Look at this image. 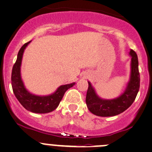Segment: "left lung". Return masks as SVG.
Wrapping results in <instances>:
<instances>
[{"instance_id": "left-lung-1", "label": "left lung", "mask_w": 152, "mask_h": 152, "mask_svg": "<svg viewBox=\"0 0 152 152\" xmlns=\"http://www.w3.org/2000/svg\"><path fill=\"white\" fill-rule=\"evenodd\" d=\"M132 56V72L131 79L125 92L120 97L114 99L106 100L100 99L88 82V88L86 95V104L92 113L99 117H113L129 108L135 100L140 89V77L138 68L137 55L131 50Z\"/></svg>"}]
</instances>
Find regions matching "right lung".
Returning a JSON list of instances; mask_svg holds the SVG:
<instances>
[{
    "label": "right lung",
    "mask_w": 152,
    "mask_h": 152,
    "mask_svg": "<svg viewBox=\"0 0 152 152\" xmlns=\"http://www.w3.org/2000/svg\"><path fill=\"white\" fill-rule=\"evenodd\" d=\"M29 42L24 44L21 47L18 53L17 60L13 65L11 76L12 91L19 102L29 111L37 113H49L58 107L64 93L73 87L75 83L61 85L54 94L45 96H35L28 92L20 77V64L23 51Z\"/></svg>",
    "instance_id": "1"
}]
</instances>
